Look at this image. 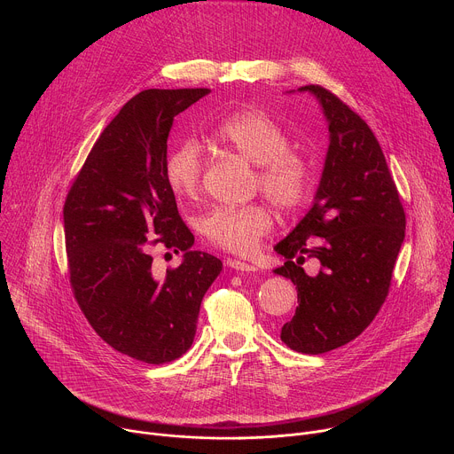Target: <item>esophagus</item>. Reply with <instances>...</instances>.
Segmentation results:
<instances>
[{
	"instance_id": "esophagus-1",
	"label": "esophagus",
	"mask_w": 454,
	"mask_h": 454,
	"mask_svg": "<svg viewBox=\"0 0 454 454\" xmlns=\"http://www.w3.org/2000/svg\"><path fill=\"white\" fill-rule=\"evenodd\" d=\"M226 266L231 268V270H235V271H240V273H253V271H256L254 266L246 264V262H240V261H235V258H228Z\"/></svg>"
}]
</instances>
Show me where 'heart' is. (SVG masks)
<instances>
[{"mask_svg": "<svg viewBox=\"0 0 454 454\" xmlns=\"http://www.w3.org/2000/svg\"><path fill=\"white\" fill-rule=\"evenodd\" d=\"M215 142L256 163L254 186L282 212L300 210L312 190L309 161L291 147L286 129L261 109H240L214 129ZM205 160L198 140H181L167 156L165 176L179 198H193L203 179ZM203 237L235 254L251 253L273 230V214L262 203L215 207L200 219Z\"/></svg>", "mask_w": 454, "mask_h": 454, "instance_id": "heart-1", "label": "heart"}]
</instances>
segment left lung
Instances as JSON below:
<instances>
[{
  "label": "left lung",
  "instance_id": "1",
  "mask_svg": "<svg viewBox=\"0 0 454 454\" xmlns=\"http://www.w3.org/2000/svg\"><path fill=\"white\" fill-rule=\"evenodd\" d=\"M317 97L329 120L331 145L309 214L275 246L286 256L277 275L298 289V307L282 341L301 354H325L356 340L377 316L392 284L406 214L395 181L368 123L323 86ZM316 257L320 271L301 266Z\"/></svg>",
  "mask_w": 454,
  "mask_h": 454
}]
</instances>
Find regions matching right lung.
I'll use <instances>...</instances> for the list:
<instances>
[{"instance_id":"1","label":"right lung","mask_w":454,"mask_h":454,"mask_svg":"<svg viewBox=\"0 0 454 454\" xmlns=\"http://www.w3.org/2000/svg\"><path fill=\"white\" fill-rule=\"evenodd\" d=\"M208 93L133 97L106 125L64 201L68 275L81 310L109 347L149 364L192 347L203 296L223 270L217 256L192 249L165 176L174 116ZM156 245L183 250L184 262L156 274Z\"/></svg>"}]
</instances>
